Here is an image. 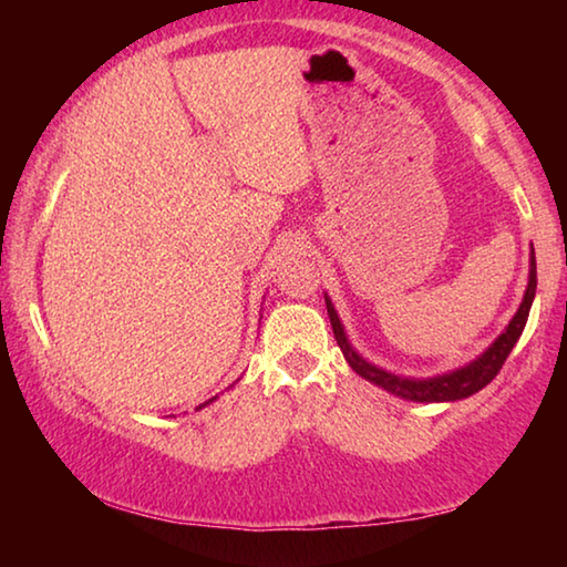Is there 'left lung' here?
Here are the masks:
<instances>
[{"mask_svg":"<svg viewBox=\"0 0 567 567\" xmlns=\"http://www.w3.org/2000/svg\"><path fill=\"white\" fill-rule=\"evenodd\" d=\"M535 287H537V272H535V249L530 247V272H527V287L523 295V302L517 307V312L513 315V320L507 322V328L497 334V338L487 344V348L477 354L475 360H470L463 368H455L450 372H443V375H433V378H405V375H395L380 364H372L370 360H364L362 354L352 348V342L344 332V324L340 320L338 310L330 300V295L324 292V305H328V315H330V324L334 332V340H338L340 350L348 360L350 368L358 372L360 378H364L372 385H378L382 390H388L390 395L402 398V400H412V402H455V400H465L475 392L483 390L485 385H491L493 378L501 372L503 362L507 360V354L513 352L515 342L520 340V334L525 330L527 315H530V307L535 300Z\"/></svg>","mask_w":567,"mask_h":567,"instance_id":"obj_1","label":"left lung"}]
</instances>
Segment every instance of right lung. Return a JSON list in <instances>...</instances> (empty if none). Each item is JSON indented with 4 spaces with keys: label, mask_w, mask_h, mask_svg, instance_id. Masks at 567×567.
Masks as SVG:
<instances>
[{
    "label": "right lung",
    "mask_w": 567,
    "mask_h": 567,
    "mask_svg": "<svg viewBox=\"0 0 567 567\" xmlns=\"http://www.w3.org/2000/svg\"><path fill=\"white\" fill-rule=\"evenodd\" d=\"M229 388H233V385H229ZM229 388H227V390H229ZM217 398H219V395H215V398H209V400H207V402H203V405H199L197 410H203V408H207V405H209V402H215Z\"/></svg>",
    "instance_id": "1"
}]
</instances>
